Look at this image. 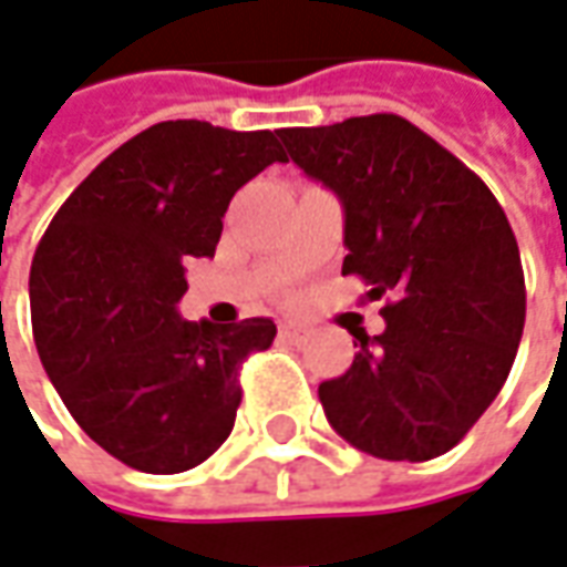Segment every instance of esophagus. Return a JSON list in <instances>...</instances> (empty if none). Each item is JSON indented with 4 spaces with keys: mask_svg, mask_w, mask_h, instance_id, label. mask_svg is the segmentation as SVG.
<instances>
[{
    "mask_svg": "<svg viewBox=\"0 0 567 567\" xmlns=\"http://www.w3.org/2000/svg\"><path fill=\"white\" fill-rule=\"evenodd\" d=\"M279 334H282V341H288V344H303L310 338V332L303 326H298V322H285Z\"/></svg>",
    "mask_w": 567,
    "mask_h": 567,
    "instance_id": "1",
    "label": "esophagus"
}]
</instances>
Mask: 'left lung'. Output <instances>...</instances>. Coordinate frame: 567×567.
<instances>
[{
	"mask_svg": "<svg viewBox=\"0 0 567 567\" xmlns=\"http://www.w3.org/2000/svg\"><path fill=\"white\" fill-rule=\"evenodd\" d=\"M288 157L344 207V276L384 332L319 384L332 429L369 456L425 462L460 444L509 379L525 329L518 241L494 192L396 114L279 130Z\"/></svg>",
	"mask_w": 567,
	"mask_h": 567,
	"instance_id": "1",
	"label": "left lung"
}]
</instances>
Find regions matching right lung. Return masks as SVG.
I'll use <instances>...</instances> for the list:
<instances>
[{"instance_id": "1", "label": "right lung", "mask_w": 567, "mask_h": 567, "mask_svg": "<svg viewBox=\"0 0 567 567\" xmlns=\"http://www.w3.org/2000/svg\"><path fill=\"white\" fill-rule=\"evenodd\" d=\"M285 161L276 133L164 121L73 188L30 267L33 341L76 425L148 475L195 468L229 437L238 369L272 319L188 322V257H214L233 195Z\"/></svg>"}]
</instances>
